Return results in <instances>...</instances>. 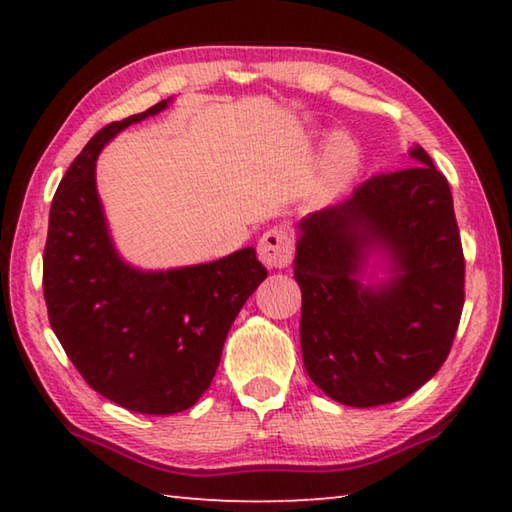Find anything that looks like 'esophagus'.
Returning a JSON list of instances; mask_svg holds the SVG:
<instances>
[{
  "mask_svg": "<svg viewBox=\"0 0 512 512\" xmlns=\"http://www.w3.org/2000/svg\"><path fill=\"white\" fill-rule=\"evenodd\" d=\"M257 255L262 264L268 268H284L291 264L293 257V241L284 230H268L257 244Z\"/></svg>",
  "mask_w": 512,
  "mask_h": 512,
  "instance_id": "esophagus-1",
  "label": "esophagus"
}]
</instances>
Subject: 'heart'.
<instances>
[{
  "label": "heart",
  "instance_id": "heart-1",
  "mask_svg": "<svg viewBox=\"0 0 512 512\" xmlns=\"http://www.w3.org/2000/svg\"><path fill=\"white\" fill-rule=\"evenodd\" d=\"M359 169V151L348 135H334L327 144L323 171H320V192L332 196L350 183Z\"/></svg>",
  "mask_w": 512,
  "mask_h": 512
}]
</instances>
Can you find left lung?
Returning <instances> with one entry per match:
<instances>
[{
	"instance_id": "obj_1",
	"label": "left lung",
	"mask_w": 512,
	"mask_h": 512,
	"mask_svg": "<svg viewBox=\"0 0 512 512\" xmlns=\"http://www.w3.org/2000/svg\"><path fill=\"white\" fill-rule=\"evenodd\" d=\"M409 155L418 164L296 225L302 361L320 391L357 409L404 400L436 375L463 311L452 192L422 146Z\"/></svg>"
}]
</instances>
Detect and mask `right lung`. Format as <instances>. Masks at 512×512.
I'll return each mask as SVG.
<instances>
[{
    "label": "right lung",
    "instance_id": "add662e5",
    "mask_svg": "<svg viewBox=\"0 0 512 512\" xmlns=\"http://www.w3.org/2000/svg\"><path fill=\"white\" fill-rule=\"evenodd\" d=\"M169 103L112 121L85 144L56 189L42 259L49 323L69 361L94 391L146 415L198 402L232 323L268 275L250 246L167 271H142L119 255L97 192V158L117 133Z\"/></svg>",
    "mask_w": 512,
    "mask_h": 512
}]
</instances>
